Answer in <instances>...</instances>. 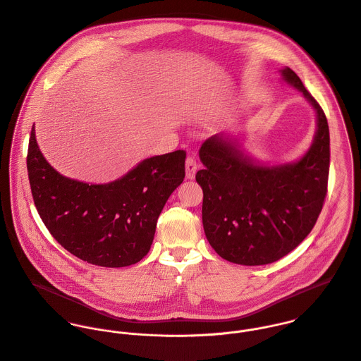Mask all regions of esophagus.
<instances>
[{
	"instance_id": "obj_1",
	"label": "esophagus",
	"mask_w": 361,
	"mask_h": 361,
	"mask_svg": "<svg viewBox=\"0 0 361 361\" xmlns=\"http://www.w3.org/2000/svg\"><path fill=\"white\" fill-rule=\"evenodd\" d=\"M197 169H198V164H197V160L194 157H188L185 160V176L188 180H192L195 177V173H197Z\"/></svg>"
}]
</instances>
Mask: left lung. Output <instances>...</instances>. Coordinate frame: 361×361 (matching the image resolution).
<instances>
[{"label": "left lung", "mask_w": 361, "mask_h": 361, "mask_svg": "<svg viewBox=\"0 0 361 361\" xmlns=\"http://www.w3.org/2000/svg\"><path fill=\"white\" fill-rule=\"evenodd\" d=\"M281 75L317 112L314 142L298 161L257 163L226 135L207 139L200 149L205 169L195 180L204 192L205 236L222 259L242 266L274 263L293 252L315 226L328 192V119L290 67Z\"/></svg>", "instance_id": "left-lung-1"}]
</instances>
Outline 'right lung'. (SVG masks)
<instances>
[{"mask_svg": "<svg viewBox=\"0 0 361 361\" xmlns=\"http://www.w3.org/2000/svg\"><path fill=\"white\" fill-rule=\"evenodd\" d=\"M185 152L145 159L108 184L57 173L39 150L32 128L26 157L35 207L50 235L71 255L101 267L140 262L153 243L157 218L185 177Z\"/></svg>", "mask_w": 361, "mask_h": 361, "instance_id": "right-lung-1", "label": "right lung"}]
</instances>
